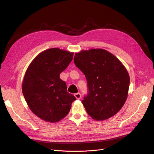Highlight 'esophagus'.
Instances as JSON below:
<instances>
[{
	"label": "esophagus",
	"mask_w": 154,
	"mask_h": 154,
	"mask_svg": "<svg viewBox=\"0 0 154 154\" xmlns=\"http://www.w3.org/2000/svg\"><path fill=\"white\" fill-rule=\"evenodd\" d=\"M74 96L75 97V98L77 99H80V98H81V94H80V93H76L74 94Z\"/></svg>",
	"instance_id": "1"
}]
</instances>
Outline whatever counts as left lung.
<instances>
[{
  "mask_svg": "<svg viewBox=\"0 0 154 154\" xmlns=\"http://www.w3.org/2000/svg\"><path fill=\"white\" fill-rule=\"evenodd\" d=\"M74 60L87 79L88 93L82 103L88 114L96 120L116 114L126 101L130 84L123 64L101 48L76 53Z\"/></svg>",
  "mask_w": 154,
  "mask_h": 154,
  "instance_id": "obj_1",
  "label": "left lung"
}]
</instances>
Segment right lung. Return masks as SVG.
<instances>
[{
  "instance_id": "obj_1",
  "label": "right lung",
  "mask_w": 154,
  "mask_h": 154,
  "mask_svg": "<svg viewBox=\"0 0 154 154\" xmlns=\"http://www.w3.org/2000/svg\"><path fill=\"white\" fill-rule=\"evenodd\" d=\"M74 53L58 48L39 54L27 68L22 93L35 115L48 122H57L69 112L76 98L67 91L60 74L73 59Z\"/></svg>"
}]
</instances>
